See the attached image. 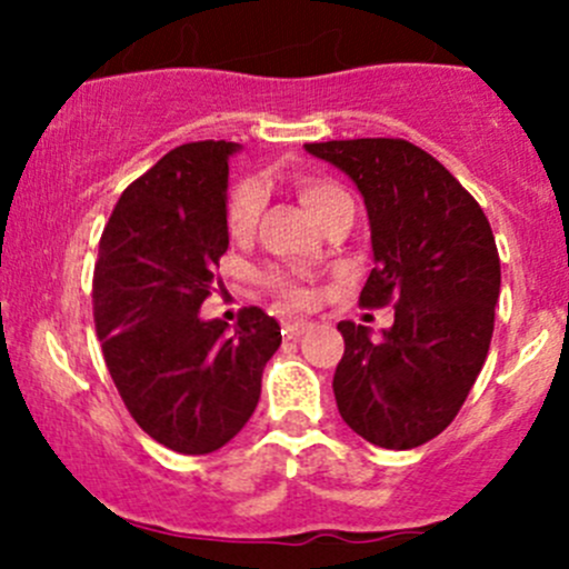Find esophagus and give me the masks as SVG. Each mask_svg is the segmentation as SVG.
<instances>
[{
    "mask_svg": "<svg viewBox=\"0 0 569 569\" xmlns=\"http://www.w3.org/2000/svg\"><path fill=\"white\" fill-rule=\"evenodd\" d=\"M308 321L306 319H289V321H283V336L286 338H300L302 332L308 330Z\"/></svg>",
    "mask_w": 569,
    "mask_h": 569,
    "instance_id": "1",
    "label": "esophagus"
}]
</instances>
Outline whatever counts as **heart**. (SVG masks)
Here are the masks:
<instances>
[{"instance_id": "obj_1", "label": "heart", "mask_w": 569, "mask_h": 569, "mask_svg": "<svg viewBox=\"0 0 569 569\" xmlns=\"http://www.w3.org/2000/svg\"><path fill=\"white\" fill-rule=\"evenodd\" d=\"M297 194H300L306 209L313 214V220H319L332 203L349 198L341 187H336V183L330 181H321V178L313 176L297 178ZM258 211H261V187L252 181L237 183V187L231 189V194H228L226 203L228 233H231L233 239L248 237L252 228H256ZM267 286L286 302V306H302V302H306V291L297 283H291L289 278H283V274H269Z\"/></svg>"}]
</instances>
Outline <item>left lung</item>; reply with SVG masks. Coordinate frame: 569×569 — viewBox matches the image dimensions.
I'll return each instance as SVG.
<instances>
[{"instance_id": "left-lung-1", "label": "left lung", "mask_w": 569, "mask_h": 569, "mask_svg": "<svg viewBox=\"0 0 569 569\" xmlns=\"http://www.w3.org/2000/svg\"><path fill=\"white\" fill-rule=\"evenodd\" d=\"M306 151L363 194L375 269L360 306L396 308L382 338L338 321V412L380 449H416L455 421L485 366L501 291L496 237L468 189L412 142L366 137Z\"/></svg>"}]
</instances>
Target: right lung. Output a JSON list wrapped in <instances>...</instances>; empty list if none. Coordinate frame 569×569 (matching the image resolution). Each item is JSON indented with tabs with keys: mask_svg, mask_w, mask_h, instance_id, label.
Instances as JSON below:
<instances>
[{
	"mask_svg": "<svg viewBox=\"0 0 569 569\" xmlns=\"http://www.w3.org/2000/svg\"><path fill=\"white\" fill-rule=\"evenodd\" d=\"M237 142L164 153L126 187L99 242L93 317L107 369L142 432L178 455H211L250 421L280 325L261 308L200 319L228 250V159Z\"/></svg>",
	"mask_w": 569,
	"mask_h": 569,
	"instance_id": "1",
	"label": "right lung"
}]
</instances>
